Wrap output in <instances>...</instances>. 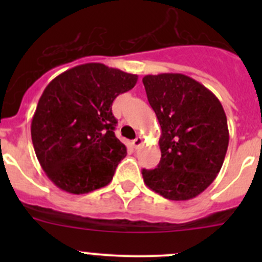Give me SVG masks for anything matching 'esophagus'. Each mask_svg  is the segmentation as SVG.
Instances as JSON below:
<instances>
[{"label": "esophagus", "instance_id": "34e87169", "mask_svg": "<svg viewBox=\"0 0 262 262\" xmlns=\"http://www.w3.org/2000/svg\"><path fill=\"white\" fill-rule=\"evenodd\" d=\"M142 144H143V139H142V137H137V138L133 141L134 149H139V148L142 147Z\"/></svg>", "mask_w": 262, "mask_h": 262}]
</instances>
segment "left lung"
<instances>
[{"mask_svg":"<svg viewBox=\"0 0 262 262\" xmlns=\"http://www.w3.org/2000/svg\"><path fill=\"white\" fill-rule=\"evenodd\" d=\"M161 125V161L143 170L144 184L168 200H189L214 181L228 148L227 116L210 90L181 73L143 77Z\"/></svg>","mask_w":262,"mask_h":262,"instance_id":"obj_1","label":"left lung"}]
</instances>
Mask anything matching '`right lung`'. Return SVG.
Masks as SVG:
<instances>
[{
    "instance_id": "obj_1",
    "label": "right lung",
    "mask_w": 262,
    "mask_h": 262,
    "mask_svg": "<svg viewBox=\"0 0 262 262\" xmlns=\"http://www.w3.org/2000/svg\"><path fill=\"white\" fill-rule=\"evenodd\" d=\"M138 76L86 63L60 73L44 90L31 120V139L49 180L70 194H87L113 180L126 147L115 137L118 95Z\"/></svg>"
}]
</instances>
